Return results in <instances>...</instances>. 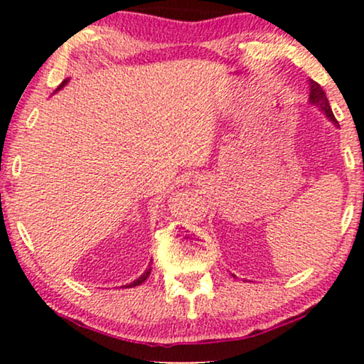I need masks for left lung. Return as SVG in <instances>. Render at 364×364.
<instances>
[{
  "mask_svg": "<svg viewBox=\"0 0 364 364\" xmlns=\"http://www.w3.org/2000/svg\"><path fill=\"white\" fill-rule=\"evenodd\" d=\"M310 102L315 104V106H318L320 111L323 112V114L327 116V118L332 121L333 124H337L336 116H333L332 109H330V104L327 101V95H325L323 89H321L318 83L313 82V80L310 82Z\"/></svg>",
  "mask_w": 364,
  "mask_h": 364,
  "instance_id": "1",
  "label": "left lung"
}]
</instances>
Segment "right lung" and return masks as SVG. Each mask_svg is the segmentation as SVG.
Segmentation results:
<instances>
[{"label":"right lung","mask_w":364,"mask_h":364,"mask_svg":"<svg viewBox=\"0 0 364 364\" xmlns=\"http://www.w3.org/2000/svg\"><path fill=\"white\" fill-rule=\"evenodd\" d=\"M66 82H68V80H65V82H63L61 83V85H60V89H61V87L63 85H65V83ZM150 270H152V267H149V269L147 270H145V272L144 274H141L140 275V277L139 279H136V281H133V282H129V284H127V286H124V287H135V286H140V284L141 282H145V281H147V277H149V275H150Z\"/></svg>","instance_id":"1"}]
</instances>
